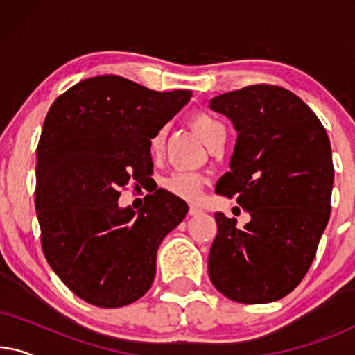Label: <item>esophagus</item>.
<instances>
[{
	"mask_svg": "<svg viewBox=\"0 0 355 355\" xmlns=\"http://www.w3.org/2000/svg\"><path fill=\"white\" fill-rule=\"evenodd\" d=\"M202 210H200V208H198V207H191V208H189V215H191V216H197V215H202Z\"/></svg>",
	"mask_w": 355,
	"mask_h": 355,
	"instance_id": "obj_1",
	"label": "esophagus"
}]
</instances>
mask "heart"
<instances>
[{"label":"heart","mask_w":355,"mask_h":355,"mask_svg":"<svg viewBox=\"0 0 355 355\" xmlns=\"http://www.w3.org/2000/svg\"><path fill=\"white\" fill-rule=\"evenodd\" d=\"M191 125L196 129V132L200 135L202 140L208 145V147H211V145L218 142L220 139L226 137V129L221 121H218L215 116L208 113L193 114L191 118ZM164 134H166V129L162 128L150 137L148 145L152 153H159L163 150ZM203 181H205V179H203L202 174H198L196 171H191V169H176V171H173L169 176L164 178L163 187L166 189L168 192H171L173 196L184 198V200L193 202L200 197Z\"/></svg>","instance_id":"b5f03b06"}]
</instances>
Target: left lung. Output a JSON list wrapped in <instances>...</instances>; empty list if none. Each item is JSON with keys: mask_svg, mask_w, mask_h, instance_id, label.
Returning <instances> with one entry per match:
<instances>
[{"mask_svg": "<svg viewBox=\"0 0 355 355\" xmlns=\"http://www.w3.org/2000/svg\"><path fill=\"white\" fill-rule=\"evenodd\" d=\"M210 108L237 130L216 192L237 196L250 221L237 227L216 213L208 275L234 302H275L302 281L328 225L331 145L317 114L283 87H244L211 98Z\"/></svg>", "mask_w": 355, "mask_h": 355, "instance_id": "8db88e82", "label": "left lung"}]
</instances>
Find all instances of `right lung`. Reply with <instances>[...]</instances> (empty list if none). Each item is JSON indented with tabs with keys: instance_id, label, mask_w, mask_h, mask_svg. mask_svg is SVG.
<instances>
[{
	"instance_id": "add662e5",
	"label": "right lung",
	"mask_w": 355,
	"mask_h": 355,
	"mask_svg": "<svg viewBox=\"0 0 355 355\" xmlns=\"http://www.w3.org/2000/svg\"><path fill=\"white\" fill-rule=\"evenodd\" d=\"M119 76L80 80L48 111L37 147L35 210L45 259L60 279L96 307L132 304L150 289L157 250L187 215L158 189L140 210L121 208V189L153 171L150 137L191 100Z\"/></svg>"
}]
</instances>
